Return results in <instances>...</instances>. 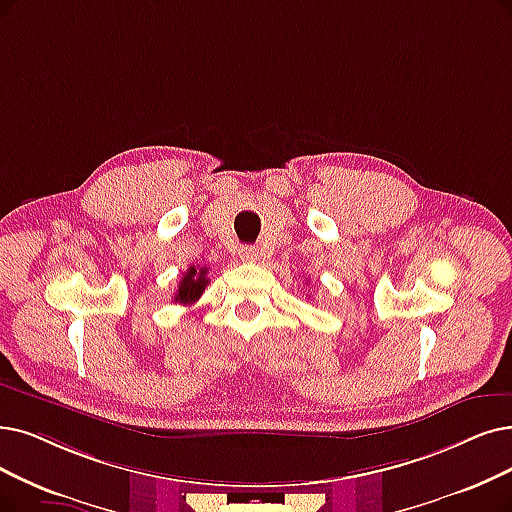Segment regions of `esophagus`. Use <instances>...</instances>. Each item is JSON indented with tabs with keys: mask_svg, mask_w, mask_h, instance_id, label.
Returning a JSON list of instances; mask_svg holds the SVG:
<instances>
[{
	"mask_svg": "<svg viewBox=\"0 0 512 512\" xmlns=\"http://www.w3.org/2000/svg\"><path fill=\"white\" fill-rule=\"evenodd\" d=\"M239 258L245 260V262H256L258 260V250L254 248V245H243V248L239 250Z\"/></svg>",
	"mask_w": 512,
	"mask_h": 512,
	"instance_id": "obj_1",
	"label": "esophagus"
}]
</instances>
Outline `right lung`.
Wrapping results in <instances>:
<instances>
[{
	"instance_id": "add662e5",
	"label": "right lung",
	"mask_w": 512,
	"mask_h": 512,
	"mask_svg": "<svg viewBox=\"0 0 512 512\" xmlns=\"http://www.w3.org/2000/svg\"><path fill=\"white\" fill-rule=\"evenodd\" d=\"M210 283L208 279V267H191L182 279L178 281V292L174 294V302L180 304H193L199 300V296L206 292V285Z\"/></svg>"
}]
</instances>
